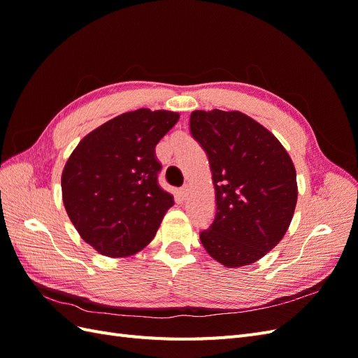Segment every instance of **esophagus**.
<instances>
[{"label": "esophagus", "instance_id": "esophagus-1", "mask_svg": "<svg viewBox=\"0 0 358 358\" xmlns=\"http://www.w3.org/2000/svg\"><path fill=\"white\" fill-rule=\"evenodd\" d=\"M179 196H180V199L182 200H185L187 197H188V187L185 185L183 188H180V191H179Z\"/></svg>", "mask_w": 358, "mask_h": 358}]
</instances>
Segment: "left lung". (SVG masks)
<instances>
[{
	"mask_svg": "<svg viewBox=\"0 0 358 358\" xmlns=\"http://www.w3.org/2000/svg\"><path fill=\"white\" fill-rule=\"evenodd\" d=\"M192 137L209 158L216 213L200 241L225 267L249 266L282 241L297 203L294 164L279 140L242 112L194 110Z\"/></svg>",
	"mask_w": 358,
	"mask_h": 358,
	"instance_id": "1",
	"label": "left lung"
}]
</instances>
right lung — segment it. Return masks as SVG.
I'll return each mask as SVG.
<instances>
[{
	"label": "right lung",
	"mask_w": 358,
	"mask_h": 358,
	"mask_svg": "<svg viewBox=\"0 0 358 358\" xmlns=\"http://www.w3.org/2000/svg\"><path fill=\"white\" fill-rule=\"evenodd\" d=\"M179 113L138 109L85 136L62 170V201L82 239L106 257H129L154 239L173 196L158 185L155 146Z\"/></svg>",
	"instance_id": "right-lung-1"
}]
</instances>
